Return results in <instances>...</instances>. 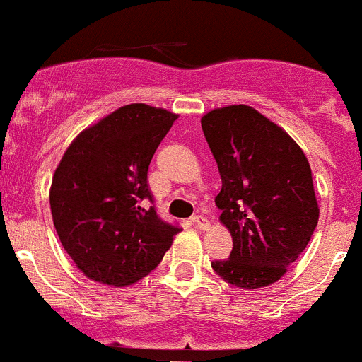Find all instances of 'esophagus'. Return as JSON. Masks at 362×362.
Masks as SVG:
<instances>
[{
    "label": "esophagus",
    "mask_w": 362,
    "mask_h": 362,
    "mask_svg": "<svg viewBox=\"0 0 362 362\" xmlns=\"http://www.w3.org/2000/svg\"><path fill=\"white\" fill-rule=\"evenodd\" d=\"M192 222H194V226L199 227V229H208V227H210V220L203 215H194Z\"/></svg>",
    "instance_id": "34e87169"
}]
</instances>
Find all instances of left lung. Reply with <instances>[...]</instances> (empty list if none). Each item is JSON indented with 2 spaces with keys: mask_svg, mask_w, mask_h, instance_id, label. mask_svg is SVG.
Returning a JSON list of instances; mask_svg holds the SVG:
<instances>
[{
  "mask_svg": "<svg viewBox=\"0 0 362 362\" xmlns=\"http://www.w3.org/2000/svg\"><path fill=\"white\" fill-rule=\"evenodd\" d=\"M218 165L215 197L232 251L211 267L245 290L269 286L309 245L319 220L312 171L298 144L248 105L215 109L201 119Z\"/></svg>",
  "mask_w": 362,
  "mask_h": 362,
  "instance_id": "left-lung-1",
  "label": "left lung"
}]
</instances>
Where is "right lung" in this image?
Masks as SVG:
<instances>
[{
    "label": "right lung",
    "mask_w": 362,
    "mask_h": 362,
    "mask_svg": "<svg viewBox=\"0 0 362 362\" xmlns=\"http://www.w3.org/2000/svg\"><path fill=\"white\" fill-rule=\"evenodd\" d=\"M177 114L119 107L71 144L50 189L53 226L90 279L127 286L158 267L182 229L158 215L149 165Z\"/></svg>",
    "instance_id": "add662e5"
}]
</instances>
